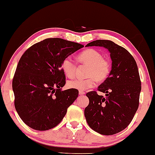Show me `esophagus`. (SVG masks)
I'll return each mask as SVG.
<instances>
[{
	"label": "esophagus",
	"mask_w": 155,
	"mask_h": 155,
	"mask_svg": "<svg viewBox=\"0 0 155 155\" xmlns=\"http://www.w3.org/2000/svg\"><path fill=\"white\" fill-rule=\"evenodd\" d=\"M85 92H79L80 95H85Z\"/></svg>",
	"instance_id": "obj_1"
}]
</instances>
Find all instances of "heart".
Masks as SVG:
<instances>
[{
	"label": "heart",
	"instance_id": "b5f03b06",
	"mask_svg": "<svg viewBox=\"0 0 155 155\" xmlns=\"http://www.w3.org/2000/svg\"><path fill=\"white\" fill-rule=\"evenodd\" d=\"M80 63L88 65L85 79H75L67 82L69 89L77 90L80 92L85 91L93 87L95 82H103L109 76L111 66L109 61L102 58L100 52L95 49H87L78 55ZM61 69L68 78H72L75 75L77 65L71 58H64L61 63Z\"/></svg>",
	"mask_w": 155,
	"mask_h": 155
}]
</instances>
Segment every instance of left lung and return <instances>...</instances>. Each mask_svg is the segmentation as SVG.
Listing matches in <instances>:
<instances>
[{
  "label": "left lung",
  "mask_w": 155,
  "mask_h": 155,
  "mask_svg": "<svg viewBox=\"0 0 155 155\" xmlns=\"http://www.w3.org/2000/svg\"><path fill=\"white\" fill-rule=\"evenodd\" d=\"M103 47L108 50L112 70L108 78L98 86L97 90L87 92L89 104L85 109L88 125L104 135L122 131L133 119L139 106L141 81L136 61L125 48L111 41L97 40L86 45Z\"/></svg>",
  "instance_id": "8db88e82"
}]
</instances>
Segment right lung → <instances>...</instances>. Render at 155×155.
Returning a JSON list of instances; mask_svg holds the SVG:
<instances>
[{"mask_svg": "<svg viewBox=\"0 0 155 155\" xmlns=\"http://www.w3.org/2000/svg\"><path fill=\"white\" fill-rule=\"evenodd\" d=\"M62 38H47L34 44L20 59L12 83L15 107L21 120L35 130L57 126L78 97V90H62L64 58L83 48Z\"/></svg>", "mask_w": 155, "mask_h": 155, "instance_id": "add662e5", "label": "right lung"}]
</instances>
